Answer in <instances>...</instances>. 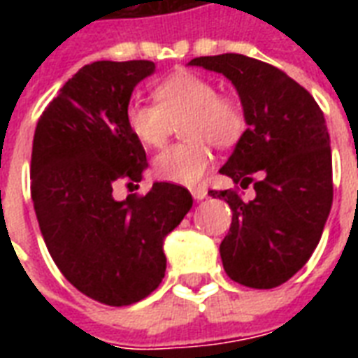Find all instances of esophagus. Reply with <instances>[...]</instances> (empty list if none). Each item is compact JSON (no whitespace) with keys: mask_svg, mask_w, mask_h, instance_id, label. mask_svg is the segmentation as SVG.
<instances>
[{"mask_svg":"<svg viewBox=\"0 0 358 358\" xmlns=\"http://www.w3.org/2000/svg\"><path fill=\"white\" fill-rule=\"evenodd\" d=\"M191 195H193V199H195V201H202V199H206L208 196V189L204 187V185H196V187H193V189H191Z\"/></svg>","mask_w":358,"mask_h":358,"instance_id":"esophagus-1","label":"esophagus"}]
</instances>
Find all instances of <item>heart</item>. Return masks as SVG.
I'll return each mask as SVG.
<instances>
[{
	"instance_id": "heart-1",
	"label": "heart",
	"mask_w": 358,
	"mask_h": 358,
	"mask_svg": "<svg viewBox=\"0 0 358 358\" xmlns=\"http://www.w3.org/2000/svg\"><path fill=\"white\" fill-rule=\"evenodd\" d=\"M154 102H131L126 126L143 146L159 148L176 124L187 141L176 143L154 159L157 178L180 185H195L212 163V145L232 148L247 131L243 106L195 72H176L154 89Z\"/></svg>"
}]
</instances>
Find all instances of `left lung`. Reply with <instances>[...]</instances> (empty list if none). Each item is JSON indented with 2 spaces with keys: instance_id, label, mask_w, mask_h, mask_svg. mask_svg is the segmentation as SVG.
I'll list each match as a JSON object with an SVG mask.
<instances>
[{
  "instance_id": "obj_1",
  "label": "left lung",
  "mask_w": 358,
  "mask_h": 358,
  "mask_svg": "<svg viewBox=\"0 0 358 358\" xmlns=\"http://www.w3.org/2000/svg\"><path fill=\"white\" fill-rule=\"evenodd\" d=\"M234 83L247 131L221 169L238 189L210 191L229 202L232 224L221 260L234 282L277 288L305 266L320 243L333 204V159L327 124L312 94L286 72L241 53L189 61Z\"/></svg>"
}]
</instances>
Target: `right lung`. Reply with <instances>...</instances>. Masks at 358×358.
I'll use <instances>...</instances> for the list:
<instances>
[{
	"label": "right lung",
	"mask_w": 358,
	"mask_h": 358,
	"mask_svg": "<svg viewBox=\"0 0 358 358\" xmlns=\"http://www.w3.org/2000/svg\"><path fill=\"white\" fill-rule=\"evenodd\" d=\"M154 69L152 61L85 64L42 111L33 137L31 199L44 243L74 288L109 306L134 305L159 286L163 239L193 206L189 191L167 182L113 196L148 165L126 108Z\"/></svg>",
	"instance_id": "add662e5"
}]
</instances>
